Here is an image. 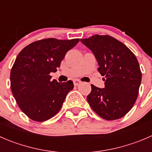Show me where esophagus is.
Here are the masks:
<instances>
[{"mask_svg":"<svg viewBox=\"0 0 152 152\" xmlns=\"http://www.w3.org/2000/svg\"><path fill=\"white\" fill-rule=\"evenodd\" d=\"M81 84V82L79 80H78V79H76V80L73 81V85L74 86H78L79 85H80Z\"/></svg>","mask_w":152,"mask_h":152,"instance_id":"obj_1","label":"esophagus"}]
</instances>
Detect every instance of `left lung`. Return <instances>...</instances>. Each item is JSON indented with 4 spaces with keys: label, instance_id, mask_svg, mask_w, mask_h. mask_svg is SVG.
Here are the masks:
<instances>
[{
    "label": "left lung",
    "instance_id": "obj_1",
    "mask_svg": "<svg viewBox=\"0 0 152 152\" xmlns=\"http://www.w3.org/2000/svg\"><path fill=\"white\" fill-rule=\"evenodd\" d=\"M81 42L94 54L104 88L91 85L87 100L105 120L124 117L137 100L142 74L135 55L124 43L109 35L96 34Z\"/></svg>",
    "mask_w": 152,
    "mask_h": 152
}]
</instances>
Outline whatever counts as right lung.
I'll use <instances>...</instances> for the list:
<instances>
[{
    "mask_svg": "<svg viewBox=\"0 0 152 152\" xmlns=\"http://www.w3.org/2000/svg\"><path fill=\"white\" fill-rule=\"evenodd\" d=\"M79 39H41L19 53L10 73L11 89L20 109L31 120L45 121L60 110L67 93L73 90L69 80L50 81L69 50Z\"/></svg>",
    "mask_w": 152,
    "mask_h": 152,
    "instance_id": "right-lung-1",
    "label": "right lung"
}]
</instances>
